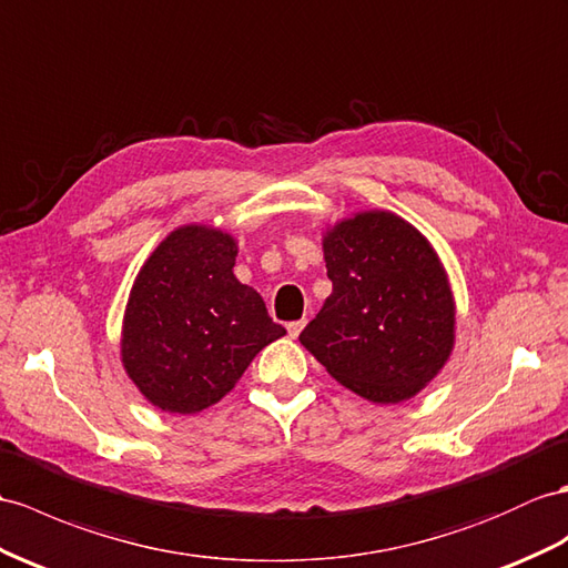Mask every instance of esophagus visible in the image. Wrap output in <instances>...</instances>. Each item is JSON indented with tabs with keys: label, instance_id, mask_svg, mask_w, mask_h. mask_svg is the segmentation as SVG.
Returning a JSON list of instances; mask_svg holds the SVG:
<instances>
[{
	"label": "esophagus",
	"instance_id": "esophagus-1",
	"mask_svg": "<svg viewBox=\"0 0 568 568\" xmlns=\"http://www.w3.org/2000/svg\"><path fill=\"white\" fill-rule=\"evenodd\" d=\"M303 325H306V321H294V323H288L286 325V329H288V337H298L301 335V329H303Z\"/></svg>",
	"mask_w": 568,
	"mask_h": 568
}]
</instances>
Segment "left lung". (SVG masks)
Returning a JSON list of instances; mask_svg holds the SVG:
<instances>
[{"instance_id":"8db88e82","label":"left lung","mask_w":568,"mask_h":568,"mask_svg":"<svg viewBox=\"0 0 568 568\" xmlns=\"http://www.w3.org/2000/svg\"><path fill=\"white\" fill-rule=\"evenodd\" d=\"M332 294L301 344L332 378L376 405L417 395L455 344V301L436 251L393 212H358L325 231Z\"/></svg>"}]
</instances>
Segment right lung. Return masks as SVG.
<instances>
[{
    "label": "right lung",
    "mask_w": 568,
    "mask_h": 568,
    "mask_svg": "<svg viewBox=\"0 0 568 568\" xmlns=\"http://www.w3.org/2000/svg\"><path fill=\"white\" fill-rule=\"evenodd\" d=\"M231 233L187 224L142 265L122 321L120 356L151 405L195 414L216 405L257 352L286 335L265 301L233 274Z\"/></svg>",
    "instance_id": "obj_1"
}]
</instances>
